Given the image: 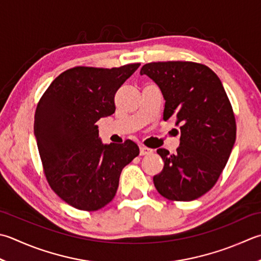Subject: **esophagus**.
I'll use <instances>...</instances> for the list:
<instances>
[{
	"label": "esophagus",
	"instance_id": "34e87169",
	"mask_svg": "<svg viewBox=\"0 0 261 261\" xmlns=\"http://www.w3.org/2000/svg\"><path fill=\"white\" fill-rule=\"evenodd\" d=\"M152 154V149L150 148H147L145 146H140V155L145 156V155H150Z\"/></svg>",
	"mask_w": 261,
	"mask_h": 261
}]
</instances>
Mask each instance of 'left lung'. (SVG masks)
<instances>
[{"label":"left lung","mask_w":261,"mask_h":261,"mask_svg":"<svg viewBox=\"0 0 261 261\" xmlns=\"http://www.w3.org/2000/svg\"><path fill=\"white\" fill-rule=\"evenodd\" d=\"M165 99L163 119L180 125V146L175 154L164 148V161L154 185L172 201H191L216 185L237 138L236 116L225 89L208 66L189 61L151 62L142 66Z\"/></svg>","instance_id":"left-lung-1"}]
</instances>
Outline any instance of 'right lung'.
Masks as SVG:
<instances>
[{
	"label": "right lung",
	"instance_id": "1",
	"mask_svg": "<svg viewBox=\"0 0 261 261\" xmlns=\"http://www.w3.org/2000/svg\"><path fill=\"white\" fill-rule=\"evenodd\" d=\"M139 65L74 66L56 76L36 107L34 131L46 180L80 211H98L111 202L123 167L139 155L132 140L101 144L96 125L114 113L117 89Z\"/></svg>",
	"mask_w": 261,
	"mask_h": 261
}]
</instances>
